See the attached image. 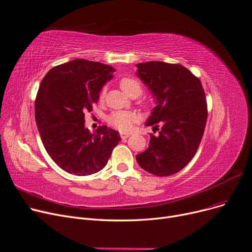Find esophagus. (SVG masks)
<instances>
[{
	"mask_svg": "<svg viewBox=\"0 0 252 252\" xmlns=\"http://www.w3.org/2000/svg\"><path fill=\"white\" fill-rule=\"evenodd\" d=\"M120 135H121V138H122V139H126V138L129 137L130 134H129V133H121Z\"/></svg>",
	"mask_w": 252,
	"mask_h": 252,
	"instance_id": "1",
	"label": "esophagus"
}]
</instances>
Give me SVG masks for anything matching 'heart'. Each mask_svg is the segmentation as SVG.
<instances>
[{
	"instance_id": "obj_1",
	"label": "heart",
	"mask_w": 252,
	"mask_h": 252,
	"mask_svg": "<svg viewBox=\"0 0 252 252\" xmlns=\"http://www.w3.org/2000/svg\"><path fill=\"white\" fill-rule=\"evenodd\" d=\"M120 87L129 95L130 97H138L142 93V87L140 83L134 78H123L120 80ZM104 96V89L101 91V97ZM137 117L134 113L128 111H116L107 117V122L114 128L121 131V132H128L136 122Z\"/></svg>"
}]
</instances>
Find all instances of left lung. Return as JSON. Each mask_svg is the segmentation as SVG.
I'll return each mask as SVG.
<instances>
[{
	"label": "left lung",
	"instance_id": "obj_1",
	"mask_svg": "<svg viewBox=\"0 0 252 252\" xmlns=\"http://www.w3.org/2000/svg\"><path fill=\"white\" fill-rule=\"evenodd\" d=\"M136 67L156 98L146 125H161L159 135L150 134L149 148L136 155V161L154 175H172L189 164L200 146L208 115L205 92L199 78L182 64L149 62Z\"/></svg>",
	"mask_w": 252,
	"mask_h": 252
}]
</instances>
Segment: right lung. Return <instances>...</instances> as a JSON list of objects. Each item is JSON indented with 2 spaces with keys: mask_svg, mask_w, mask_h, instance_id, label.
Listing matches in <instances>:
<instances>
[{
  "mask_svg": "<svg viewBox=\"0 0 252 252\" xmlns=\"http://www.w3.org/2000/svg\"><path fill=\"white\" fill-rule=\"evenodd\" d=\"M111 65L75 59L51 68L42 80L34 102L35 123L51 159L64 171L90 175L101 170L121 140L118 131L99 126L91 133L85 112L113 78Z\"/></svg>",
  "mask_w": 252,
  "mask_h": 252,
  "instance_id": "1",
  "label": "right lung"
}]
</instances>
